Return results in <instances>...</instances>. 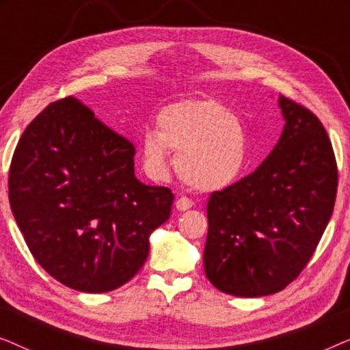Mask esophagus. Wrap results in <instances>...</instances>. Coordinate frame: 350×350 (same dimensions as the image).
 I'll list each match as a JSON object with an SVG mask.
<instances>
[{"instance_id":"1","label":"esophagus","mask_w":350,"mask_h":350,"mask_svg":"<svg viewBox=\"0 0 350 350\" xmlns=\"http://www.w3.org/2000/svg\"><path fill=\"white\" fill-rule=\"evenodd\" d=\"M175 207H176V210H180V212H185V210L193 207V200H191L189 198H186V196H181V198L176 199Z\"/></svg>"}]
</instances>
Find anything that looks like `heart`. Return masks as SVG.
<instances>
[{"mask_svg": "<svg viewBox=\"0 0 350 350\" xmlns=\"http://www.w3.org/2000/svg\"><path fill=\"white\" fill-rule=\"evenodd\" d=\"M145 169L162 176L169 169V152L176 154V172L191 188L219 189L232 183L243 169L248 151L241 119L218 100H188L162 108L156 132L140 140Z\"/></svg>", "mask_w": 350, "mask_h": 350, "instance_id": "obj_1", "label": "heart"}]
</instances>
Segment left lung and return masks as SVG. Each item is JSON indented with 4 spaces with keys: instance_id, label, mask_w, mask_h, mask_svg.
Instances as JSON below:
<instances>
[{
    "instance_id": "obj_1",
    "label": "left lung",
    "mask_w": 350,
    "mask_h": 350,
    "mask_svg": "<svg viewBox=\"0 0 350 350\" xmlns=\"http://www.w3.org/2000/svg\"><path fill=\"white\" fill-rule=\"evenodd\" d=\"M279 107L286 122L271 154L207 204L205 274L242 298L277 293L301 274L336 200V157L320 119L284 95Z\"/></svg>"
}]
</instances>
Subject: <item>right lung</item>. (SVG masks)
Wrapping results in <instances>:
<instances>
[{
	"instance_id": "right-lung-1",
	"label": "right lung",
	"mask_w": 350,
	"mask_h": 350,
	"mask_svg": "<svg viewBox=\"0 0 350 350\" xmlns=\"http://www.w3.org/2000/svg\"><path fill=\"white\" fill-rule=\"evenodd\" d=\"M135 146L75 97L47 105L22 133L9 169V204L31 255L70 288L127 284L175 196L135 178Z\"/></svg>"
}]
</instances>
